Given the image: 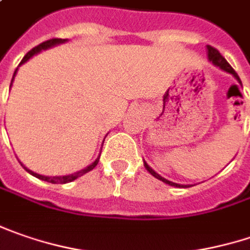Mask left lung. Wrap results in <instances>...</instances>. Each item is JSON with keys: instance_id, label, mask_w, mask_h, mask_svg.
I'll return each instance as SVG.
<instances>
[{"instance_id": "1", "label": "left lung", "mask_w": 250, "mask_h": 250, "mask_svg": "<svg viewBox=\"0 0 250 250\" xmlns=\"http://www.w3.org/2000/svg\"><path fill=\"white\" fill-rule=\"evenodd\" d=\"M207 51H208V60L211 61L212 64H215V65H217V67H220L221 70L227 71V72H229V74H232L233 77H235V78H236L238 81L241 82V80H239V77H238V74H236L232 67H231V65L228 64V61L225 60L223 56H221V53H220L218 50L214 49L212 46H207ZM144 167H146V170H148V172H149V173H151L152 176H155L157 179L162 180L164 183H167V185H170V186H176V188H179V186H180V185H178V183L169 182V180L164 179L162 176H159V175H158L155 170H152V169H151V168H149V167H148V165H146V162H144Z\"/></svg>"}]
</instances>
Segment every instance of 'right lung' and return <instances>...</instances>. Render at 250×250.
Segmentation results:
<instances>
[{
	"instance_id": "right-lung-1",
	"label": "right lung",
	"mask_w": 250,
	"mask_h": 250,
	"mask_svg": "<svg viewBox=\"0 0 250 250\" xmlns=\"http://www.w3.org/2000/svg\"><path fill=\"white\" fill-rule=\"evenodd\" d=\"M65 42V39H50V40H46V42H43V43H40L39 46H36V47H33V49L30 50L29 53H26V56L22 59V61H21V64H23L25 61H27L33 54H36V53H39L40 50H44L47 49V47H51V46H54V44H59V43H64ZM19 64V65H21ZM18 70V68H17ZM15 74H17V71L14 72V77H15ZM12 81H14V78H12ZM12 81H11V85H12ZM98 162H99V158L93 162L92 165H89L88 168L82 169V170H80V172H77V173H72V175H67V176H54V178H49V176H43V175H38V173H35V172H32V170H29L27 168H25L23 165V168L26 169L27 172L30 173V175H33L35 178H38V179H42V180H46V182H49V183H68V182H72V180H75L77 178H80V176H82V175H85V173H88L89 170H92L96 165H98Z\"/></svg>"
}]
</instances>
